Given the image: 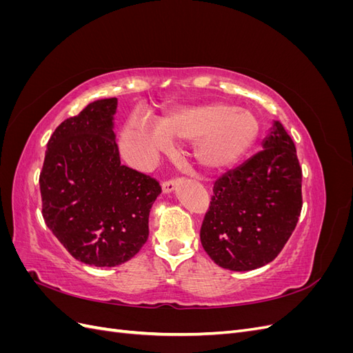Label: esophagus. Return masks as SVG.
I'll return each mask as SVG.
<instances>
[{"label":"esophagus","instance_id":"esophagus-1","mask_svg":"<svg viewBox=\"0 0 353 353\" xmlns=\"http://www.w3.org/2000/svg\"><path fill=\"white\" fill-rule=\"evenodd\" d=\"M181 183V179H168L162 184V190H163V194H169L172 193V191L176 188V185Z\"/></svg>","mask_w":353,"mask_h":353}]
</instances>
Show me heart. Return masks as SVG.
Listing matches in <instances>:
<instances>
[{
	"instance_id": "1",
	"label": "heart",
	"mask_w": 353,
	"mask_h": 353,
	"mask_svg": "<svg viewBox=\"0 0 353 353\" xmlns=\"http://www.w3.org/2000/svg\"><path fill=\"white\" fill-rule=\"evenodd\" d=\"M150 128L138 117H130L123 126L121 144L125 153L137 160H147L169 150L170 140L194 143L197 165L209 172H218L250 150L259 135V121L250 110L228 103L185 105Z\"/></svg>"
}]
</instances>
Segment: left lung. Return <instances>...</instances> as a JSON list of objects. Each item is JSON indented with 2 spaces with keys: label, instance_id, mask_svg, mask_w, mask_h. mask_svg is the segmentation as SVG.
Instances as JSON below:
<instances>
[{
  "label": "left lung",
  "instance_id": "obj_1",
  "mask_svg": "<svg viewBox=\"0 0 353 353\" xmlns=\"http://www.w3.org/2000/svg\"><path fill=\"white\" fill-rule=\"evenodd\" d=\"M262 147L215 181L201 223L203 249L230 271H252L272 262L301 216L302 169L281 122L272 123Z\"/></svg>",
  "mask_w": 353,
  "mask_h": 353
}]
</instances>
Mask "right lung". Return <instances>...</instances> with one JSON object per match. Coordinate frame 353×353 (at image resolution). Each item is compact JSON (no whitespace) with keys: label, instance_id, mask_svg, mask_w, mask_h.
Listing matches in <instances>:
<instances>
[{"label":"right lung","instance_id":"obj_1","mask_svg":"<svg viewBox=\"0 0 353 353\" xmlns=\"http://www.w3.org/2000/svg\"><path fill=\"white\" fill-rule=\"evenodd\" d=\"M117 99L90 103L52 132L39 175L42 216L74 259L125 263L148 239L159 183L121 165L113 132Z\"/></svg>","mask_w":353,"mask_h":353}]
</instances>
